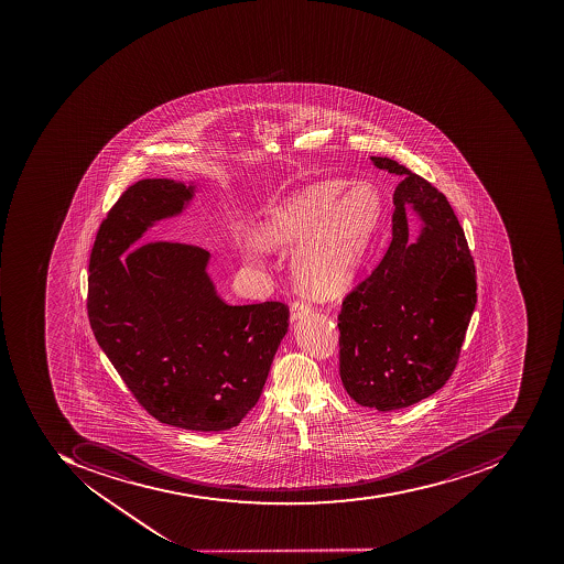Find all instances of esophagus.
<instances>
[{
  "label": "esophagus",
  "mask_w": 564,
  "mask_h": 564,
  "mask_svg": "<svg viewBox=\"0 0 564 564\" xmlns=\"http://www.w3.org/2000/svg\"><path fill=\"white\" fill-rule=\"evenodd\" d=\"M311 305L304 304V302H293L292 308H290V319L295 321L304 319L305 316L311 314Z\"/></svg>",
  "instance_id": "34e87169"
}]
</instances>
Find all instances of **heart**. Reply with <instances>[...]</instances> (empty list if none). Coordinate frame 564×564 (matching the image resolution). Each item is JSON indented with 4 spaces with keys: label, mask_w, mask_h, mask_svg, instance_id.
I'll return each instance as SVG.
<instances>
[{
    "label": "heart",
    "mask_w": 564,
    "mask_h": 564,
    "mask_svg": "<svg viewBox=\"0 0 564 564\" xmlns=\"http://www.w3.org/2000/svg\"><path fill=\"white\" fill-rule=\"evenodd\" d=\"M341 181H323L292 193L272 208L243 250V262L259 265L268 250L292 252L300 247L293 274L312 296L329 299L356 276L381 216V198L369 184L345 195Z\"/></svg>",
    "instance_id": "1"
}]
</instances>
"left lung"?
<instances>
[{"instance_id": "8db88e82", "label": "left lung", "mask_w": 564, "mask_h": 564, "mask_svg": "<svg viewBox=\"0 0 564 564\" xmlns=\"http://www.w3.org/2000/svg\"><path fill=\"white\" fill-rule=\"evenodd\" d=\"M371 160L402 181L393 195L390 247L341 305L340 378L357 404L384 412L447 383L475 311L476 271L444 193L395 160ZM408 209L422 220L414 241Z\"/></svg>"}]
</instances>
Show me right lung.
Instances as JSON below:
<instances>
[{
    "mask_svg": "<svg viewBox=\"0 0 564 564\" xmlns=\"http://www.w3.org/2000/svg\"><path fill=\"white\" fill-rule=\"evenodd\" d=\"M195 193V183L167 177L122 193L96 235L88 316L105 356L155 420L223 432L257 404L290 312L281 302L226 304L204 248L137 247L156 223L181 216Z\"/></svg>",
    "mask_w": 564,
    "mask_h": 564,
    "instance_id": "1",
    "label": "right lung"
}]
</instances>
